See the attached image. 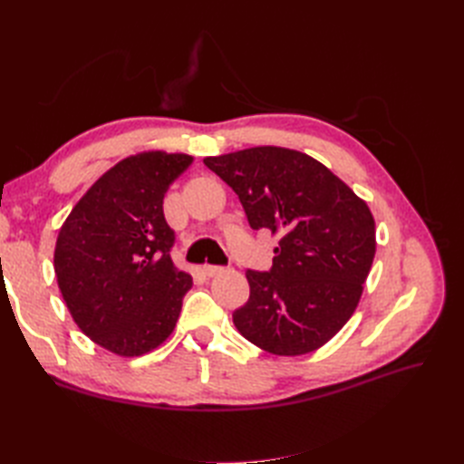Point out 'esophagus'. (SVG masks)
Segmentation results:
<instances>
[{
	"instance_id": "obj_1",
	"label": "esophagus",
	"mask_w": 464,
	"mask_h": 464,
	"mask_svg": "<svg viewBox=\"0 0 464 464\" xmlns=\"http://www.w3.org/2000/svg\"><path fill=\"white\" fill-rule=\"evenodd\" d=\"M203 273L207 276H215L218 273H222V266H217V265H203Z\"/></svg>"
}]
</instances>
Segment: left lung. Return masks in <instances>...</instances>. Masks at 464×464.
<instances>
[{
	"instance_id": "obj_1",
	"label": "left lung",
	"mask_w": 464,
	"mask_h": 464,
	"mask_svg": "<svg viewBox=\"0 0 464 464\" xmlns=\"http://www.w3.org/2000/svg\"><path fill=\"white\" fill-rule=\"evenodd\" d=\"M240 198L254 230L278 236L273 269L247 271L232 314L244 339L276 356L321 348L353 317L375 256L366 201L305 152L251 147L203 159Z\"/></svg>"
}]
</instances>
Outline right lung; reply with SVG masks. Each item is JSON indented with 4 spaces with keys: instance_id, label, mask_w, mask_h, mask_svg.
Listing matches in <instances>:
<instances>
[{
    "instance_id": "right-lung-1",
    "label": "right lung",
    "mask_w": 464,
    "mask_h": 464,
    "mask_svg": "<svg viewBox=\"0 0 464 464\" xmlns=\"http://www.w3.org/2000/svg\"><path fill=\"white\" fill-rule=\"evenodd\" d=\"M184 152L145 150L111 166L62 224L53 249L58 286L77 327L123 358L172 334L191 275L170 259L174 230L164 193L188 170Z\"/></svg>"
}]
</instances>
